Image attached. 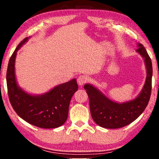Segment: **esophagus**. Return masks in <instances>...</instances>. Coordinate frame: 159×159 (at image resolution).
<instances>
[{
  "instance_id": "esophagus-1",
  "label": "esophagus",
  "mask_w": 159,
  "mask_h": 159,
  "mask_svg": "<svg viewBox=\"0 0 159 159\" xmlns=\"http://www.w3.org/2000/svg\"><path fill=\"white\" fill-rule=\"evenodd\" d=\"M88 81V78L87 76H85V75H80L77 79V82L79 83L80 86H82L83 84H85V83Z\"/></svg>"
}]
</instances>
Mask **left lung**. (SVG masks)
Instances as JSON below:
<instances>
[{
    "label": "left lung",
    "instance_id": "1",
    "mask_svg": "<svg viewBox=\"0 0 159 159\" xmlns=\"http://www.w3.org/2000/svg\"><path fill=\"white\" fill-rule=\"evenodd\" d=\"M136 52L144 60L147 76L143 88L136 98L124 102L112 100L102 91L90 83L84 85L89 98L91 116L100 127L116 129L124 127L136 120L144 111L152 91V64L143 45L137 44Z\"/></svg>",
    "mask_w": 159,
    "mask_h": 159
}]
</instances>
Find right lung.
Here are the masks:
<instances>
[{
  "label": "right lung",
  "instance_id": "obj_1",
  "mask_svg": "<svg viewBox=\"0 0 159 159\" xmlns=\"http://www.w3.org/2000/svg\"><path fill=\"white\" fill-rule=\"evenodd\" d=\"M29 39L26 38L18 45L9 60L6 80L10 102L19 116L30 124L41 128H58L68 117L70 102L79 88L76 79L59 84L40 95L23 90L16 78L15 60L17 51Z\"/></svg>",
  "mask_w": 159,
  "mask_h": 159
}]
</instances>
